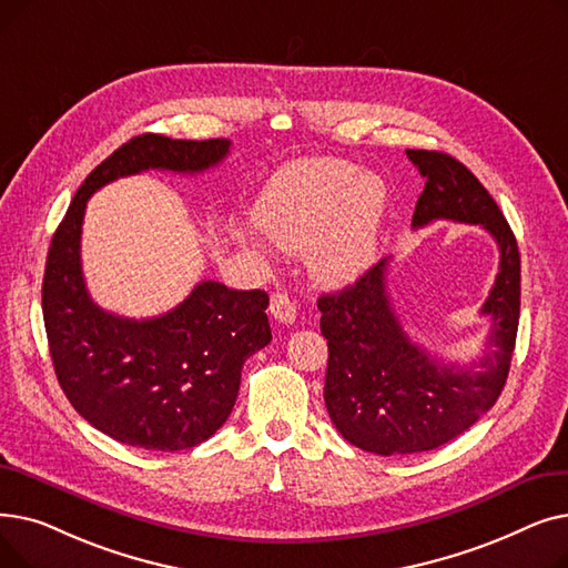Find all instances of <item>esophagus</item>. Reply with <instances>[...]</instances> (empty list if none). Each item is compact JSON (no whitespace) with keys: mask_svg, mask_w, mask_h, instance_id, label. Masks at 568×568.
I'll list each match as a JSON object with an SVG mask.
<instances>
[{"mask_svg":"<svg viewBox=\"0 0 568 568\" xmlns=\"http://www.w3.org/2000/svg\"><path fill=\"white\" fill-rule=\"evenodd\" d=\"M268 308H272V315L283 324H292L294 317H296V306L285 292H276L272 296V306H268Z\"/></svg>","mask_w":568,"mask_h":568,"instance_id":"1","label":"esophagus"}]
</instances>
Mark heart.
Instances as JSON below:
<instances>
[{"label": "heart", "instance_id": "obj_1", "mask_svg": "<svg viewBox=\"0 0 568 568\" xmlns=\"http://www.w3.org/2000/svg\"><path fill=\"white\" fill-rule=\"evenodd\" d=\"M384 204L375 174L341 159H306L272 179L257 202V223L283 251L308 248L320 283L341 285L371 264Z\"/></svg>", "mask_w": 568, "mask_h": 568}]
</instances>
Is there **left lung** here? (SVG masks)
<instances>
[{"mask_svg":"<svg viewBox=\"0 0 568 568\" xmlns=\"http://www.w3.org/2000/svg\"><path fill=\"white\" fill-rule=\"evenodd\" d=\"M407 159L426 179L412 227L439 219L481 225L497 242L499 274L481 308L490 317L486 349L469 364H444L403 332L386 292L389 257L320 296L326 412L349 444L377 456L437 449L479 422L509 377L520 317V253L493 195L449 154L407 149Z\"/></svg>","mask_w":568,"mask_h":568,"instance_id":"left-lung-1","label":"left lung"}]
</instances>
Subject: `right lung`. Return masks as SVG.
<instances>
[{"label":"right lung","instance_id":"obj_1","mask_svg":"<svg viewBox=\"0 0 568 568\" xmlns=\"http://www.w3.org/2000/svg\"><path fill=\"white\" fill-rule=\"evenodd\" d=\"M227 152L225 138H131L89 172L48 251L43 322L57 382L82 419L138 449H191L227 422L246 359L272 341L268 296L200 281L159 317L103 311L89 296L80 264L87 200L119 176L144 170L195 174L219 165Z\"/></svg>","mask_w":568,"mask_h":568}]
</instances>
